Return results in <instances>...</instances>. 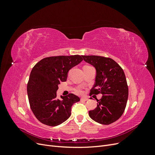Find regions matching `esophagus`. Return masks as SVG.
Wrapping results in <instances>:
<instances>
[{"instance_id": "esophagus-1", "label": "esophagus", "mask_w": 155, "mask_h": 155, "mask_svg": "<svg viewBox=\"0 0 155 155\" xmlns=\"http://www.w3.org/2000/svg\"><path fill=\"white\" fill-rule=\"evenodd\" d=\"M80 100L81 101H87V100H88V99L87 97H81Z\"/></svg>"}]
</instances>
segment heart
Returning a JSON list of instances; mask_svg holds the SVG:
<instances>
[{
  "label": "heart",
  "instance_id": "1",
  "mask_svg": "<svg viewBox=\"0 0 155 155\" xmlns=\"http://www.w3.org/2000/svg\"><path fill=\"white\" fill-rule=\"evenodd\" d=\"M74 92L76 94H83V92L82 88L81 87H77L76 88H74Z\"/></svg>",
  "mask_w": 155,
  "mask_h": 155
}]
</instances>
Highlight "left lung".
Returning a JSON list of instances; mask_svg holds the SVG:
<instances>
[{
	"mask_svg": "<svg viewBox=\"0 0 155 155\" xmlns=\"http://www.w3.org/2000/svg\"><path fill=\"white\" fill-rule=\"evenodd\" d=\"M82 57L96 70V82L90 96L98 94L103 95L100 100H96L97 107L89 111V116L97 123L109 125L120 118L126 107L129 89L125 73L111 58L98 55Z\"/></svg>",
	"mask_w": 155,
	"mask_h": 155,
	"instance_id": "8db88e82",
	"label": "left lung"
}]
</instances>
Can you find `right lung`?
Segmentation results:
<instances>
[{
	"label": "right lung",
	"mask_w": 155,
	"mask_h": 155,
	"mask_svg": "<svg viewBox=\"0 0 155 155\" xmlns=\"http://www.w3.org/2000/svg\"><path fill=\"white\" fill-rule=\"evenodd\" d=\"M83 61L81 56L59 55L41 59L32 68L27 85L29 104L40 122L57 126L71 115V108L79 97L73 94L57 99L58 85L67 81L69 70Z\"/></svg>",
	"instance_id": "1"
}]
</instances>
